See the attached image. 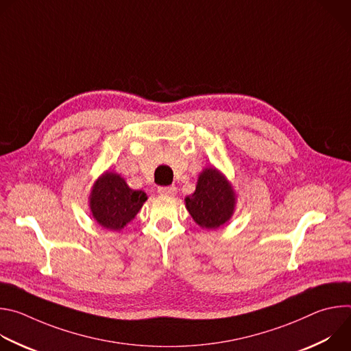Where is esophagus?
I'll return each instance as SVG.
<instances>
[{"label":"esophagus","instance_id":"34e87169","mask_svg":"<svg viewBox=\"0 0 351 351\" xmlns=\"http://www.w3.org/2000/svg\"><path fill=\"white\" fill-rule=\"evenodd\" d=\"M158 193L161 195H175L176 194V187L175 186H162L158 189Z\"/></svg>","mask_w":351,"mask_h":351}]
</instances>
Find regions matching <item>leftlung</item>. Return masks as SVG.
Listing matches in <instances>:
<instances>
[{"instance_id":"8db88e82","label":"left lung","mask_w":351,"mask_h":351,"mask_svg":"<svg viewBox=\"0 0 351 351\" xmlns=\"http://www.w3.org/2000/svg\"><path fill=\"white\" fill-rule=\"evenodd\" d=\"M184 203L198 226L218 229L232 218L236 194L229 180L217 168H206L198 176L195 191L184 198Z\"/></svg>"}]
</instances>
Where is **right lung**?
I'll use <instances>...</instances> for the list:
<instances>
[{
    "label": "right lung",
    "instance_id": "add662e5",
    "mask_svg": "<svg viewBox=\"0 0 351 351\" xmlns=\"http://www.w3.org/2000/svg\"><path fill=\"white\" fill-rule=\"evenodd\" d=\"M90 211L98 225L110 230H121L141 210L147 194L133 190L121 175L106 172L93 184Z\"/></svg>",
    "mask_w": 351,
    "mask_h": 351
}]
</instances>
